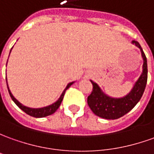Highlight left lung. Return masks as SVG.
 <instances>
[{"label":"left lung","mask_w":154,"mask_h":154,"mask_svg":"<svg viewBox=\"0 0 154 154\" xmlns=\"http://www.w3.org/2000/svg\"><path fill=\"white\" fill-rule=\"evenodd\" d=\"M132 43L140 48L143 64L142 75L128 95L122 98H112L106 95L97 84L91 80L93 85V90L91 95L88 96V105L94 114L101 118L115 120L123 116L135 106L143 96L148 80L147 58L138 42L133 40Z\"/></svg>","instance_id":"left-lung-1"}]
</instances>
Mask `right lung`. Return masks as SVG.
<instances>
[{"label": "right lung", "instance_id": "1", "mask_svg": "<svg viewBox=\"0 0 154 154\" xmlns=\"http://www.w3.org/2000/svg\"><path fill=\"white\" fill-rule=\"evenodd\" d=\"M6 84H7V80H6ZM72 84H74V82H71V83H69L67 85L66 88L65 90L63 91L62 95H60V97L59 98V100L54 102V104H52L50 106H45V107H42V108H30L27 107V106H23L22 103H20L15 98L14 96L12 95L11 92L9 90V87H8V85H7V89H8V91H9V94H10L11 98L12 99V100L14 101L16 105L18 106L21 110L26 112L27 115L31 116H33V117H37V118H40V117H45L47 116H50L52 114H54L55 111L58 110V108L59 107L60 104L62 102V100L63 99V96H64V94H65V91L68 88L72 85Z\"/></svg>", "mask_w": 154, "mask_h": 154}]
</instances>
